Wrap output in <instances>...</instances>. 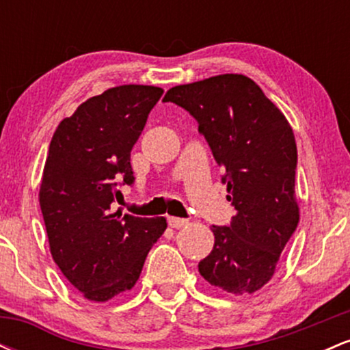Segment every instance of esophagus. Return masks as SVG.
I'll list each match as a JSON object with an SVG mask.
<instances>
[{"mask_svg":"<svg viewBox=\"0 0 350 350\" xmlns=\"http://www.w3.org/2000/svg\"><path fill=\"white\" fill-rule=\"evenodd\" d=\"M167 222H170L171 228H183L184 226H187V220L176 219V217H170V219H167Z\"/></svg>","mask_w":350,"mask_h":350,"instance_id":"obj_1","label":"esophagus"}]
</instances>
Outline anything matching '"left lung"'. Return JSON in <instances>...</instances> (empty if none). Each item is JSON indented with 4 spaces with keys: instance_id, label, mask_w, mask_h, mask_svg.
Masks as SVG:
<instances>
[{
    "instance_id": "obj_1",
    "label": "left lung",
    "mask_w": 350,
    "mask_h": 350,
    "mask_svg": "<svg viewBox=\"0 0 350 350\" xmlns=\"http://www.w3.org/2000/svg\"><path fill=\"white\" fill-rule=\"evenodd\" d=\"M163 102L199 122L226 176L235 206L228 227H212L215 243L199 262L212 286L252 295L273 278L281 252L299 222L295 192L298 151L286 116L242 74H222L170 88Z\"/></svg>"
}]
</instances>
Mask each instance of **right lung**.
I'll list each match as a JSON object with an SVG mask.
<instances>
[{
  "mask_svg": "<svg viewBox=\"0 0 350 350\" xmlns=\"http://www.w3.org/2000/svg\"><path fill=\"white\" fill-rule=\"evenodd\" d=\"M154 85H120L87 98L64 118L44 164L39 204L49 250L62 275L94 303L135 286L164 217L111 211L116 184H133L130 152L161 98Z\"/></svg>",
  "mask_w": 350,
  "mask_h": 350,
  "instance_id": "add662e5",
  "label": "right lung"
}]
</instances>
